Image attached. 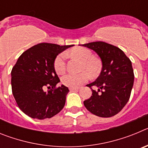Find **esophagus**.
Returning a JSON list of instances; mask_svg holds the SVG:
<instances>
[{"label": "esophagus", "mask_w": 148, "mask_h": 148, "mask_svg": "<svg viewBox=\"0 0 148 148\" xmlns=\"http://www.w3.org/2000/svg\"><path fill=\"white\" fill-rule=\"evenodd\" d=\"M70 90H79V87H70Z\"/></svg>", "instance_id": "obj_1"}]
</instances>
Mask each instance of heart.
<instances>
[{"label": "heart", "mask_w": 148, "mask_h": 148, "mask_svg": "<svg viewBox=\"0 0 148 148\" xmlns=\"http://www.w3.org/2000/svg\"><path fill=\"white\" fill-rule=\"evenodd\" d=\"M70 54L78 57L82 60L79 73H67L61 78V82L64 85L70 87H77L90 78V73L92 76L97 75L101 70V63L98 58L92 56L89 49L84 47H77L72 49ZM54 68L58 74H62L66 70V55L61 53L56 58Z\"/></svg>", "instance_id": "b5f03b06"}]
</instances>
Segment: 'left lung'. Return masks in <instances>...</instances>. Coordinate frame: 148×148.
I'll return each instance as SVG.
<instances>
[{"label":"left lung","mask_w":148,"mask_h":148,"mask_svg":"<svg viewBox=\"0 0 148 148\" xmlns=\"http://www.w3.org/2000/svg\"><path fill=\"white\" fill-rule=\"evenodd\" d=\"M97 53L102 63L100 75L87 84L92 90L90 99L84 101L90 113L108 118L119 113L130 99L134 82L130 60L117 47L96 41L82 44ZM97 87V90H92Z\"/></svg>","instance_id":"left-lung-1"}]
</instances>
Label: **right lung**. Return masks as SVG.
I'll list each match as a JSON object with an SVG mask.
<instances>
[{
  "label": "right lung",
  "mask_w": 148,
  "mask_h": 148,
  "mask_svg": "<svg viewBox=\"0 0 148 148\" xmlns=\"http://www.w3.org/2000/svg\"><path fill=\"white\" fill-rule=\"evenodd\" d=\"M73 45L41 43L26 50L11 72L13 96L21 110L32 119L52 118L64 108L69 89L56 88L60 80L54 68L59 53ZM51 88L47 92L45 87Z\"/></svg>",
  "instance_id": "add662e5"
}]
</instances>
